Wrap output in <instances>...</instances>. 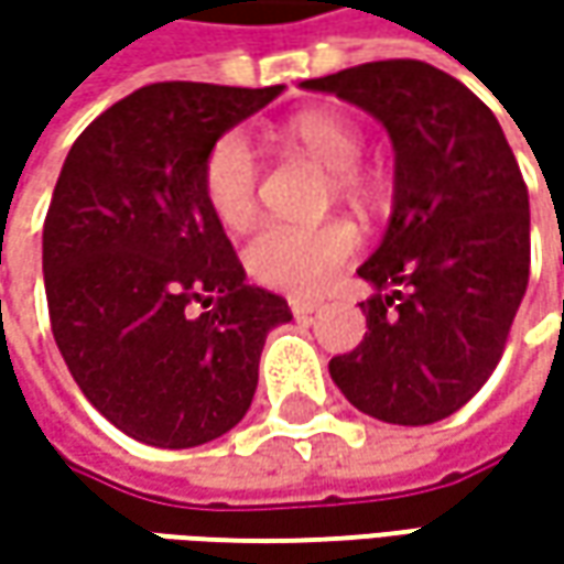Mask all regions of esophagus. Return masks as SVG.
Listing matches in <instances>:
<instances>
[{
  "mask_svg": "<svg viewBox=\"0 0 564 564\" xmlns=\"http://www.w3.org/2000/svg\"><path fill=\"white\" fill-rule=\"evenodd\" d=\"M289 307H292L294 316H311L319 311V301H311V297H289Z\"/></svg>",
  "mask_w": 564,
  "mask_h": 564,
  "instance_id": "34e87169",
  "label": "esophagus"
}]
</instances>
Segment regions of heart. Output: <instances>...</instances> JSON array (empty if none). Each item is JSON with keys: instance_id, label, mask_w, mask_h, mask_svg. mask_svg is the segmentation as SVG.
Listing matches in <instances>:
<instances>
[{"instance_id": "heart-1", "label": "heart", "mask_w": 564, "mask_h": 564, "mask_svg": "<svg viewBox=\"0 0 564 564\" xmlns=\"http://www.w3.org/2000/svg\"><path fill=\"white\" fill-rule=\"evenodd\" d=\"M285 138L333 172V185L341 197H360L367 191V182L355 169L364 153L358 124L336 112H304L285 124ZM204 194L219 223H248L257 204V163L245 134L231 131L213 143L204 163ZM355 250L358 231L348 223H267L250 238L245 260L257 282L282 292L311 294L326 289L336 272L355 257Z\"/></svg>"}]
</instances>
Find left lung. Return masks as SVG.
<instances>
[{"instance_id": "1", "label": "left lung", "mask_w": 564, "mask_h": 564, "mask_svg": "<svg viewBox=\"0 0 564 564\" xmlns=\"http://www.w3.org/2000/svg\"><path fill=\"white\" fill-rule=\"evenodd\" d=\"M370 112L395 150L392 216L358 267L377 292L367 336L329 360L358 411L423 426L455 414L502 358L531 275V204L496 116L462 80L414 58L314 77Z\"/></svg>"}]
</instances>
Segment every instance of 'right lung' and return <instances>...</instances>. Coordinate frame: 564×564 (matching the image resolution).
Segmentation results:
<instances>
[{"label":"right lung","mask_w":564,"mask_h":564,"mask_svg":"<svg viewBox=\"0 0 564 564\" xmlns=\"http://www.w3.org/2000/svg\"><path fill=\"white\" fill-rule=\"evenodd\" d=\"M285 87L169 80L109 106L72 143L43 223L62 358L131 440L194 448L257 392L263 341L292 311L245 282L204 194L213 143Z\"/></svg>","instance_id":"right-lung-1"}]
</instances>
